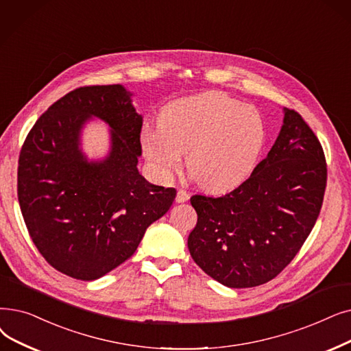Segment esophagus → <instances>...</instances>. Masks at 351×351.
<instances>
[{"mask_svg": "<svg viewBox=\"0 0 351 351\" xmlns=\"http://www.w3.org/2000/svg\"><path fill=\"white\" fill-rule=\"evenodd\" d=\"M186 201H189V193L184 189H179L178 193H176V202L182 204V202H186Z\"/></svg>", "mask_w": 351, "mask_h": 351, "instance_id": "obj_1", "label": "esophagus"}]
</instances>
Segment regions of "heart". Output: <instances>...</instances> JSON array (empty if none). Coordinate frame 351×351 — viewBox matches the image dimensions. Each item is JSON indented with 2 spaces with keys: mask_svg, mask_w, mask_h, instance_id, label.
<instances>
[{
  "mask_svg": "<svg viewBox=\"0 0 351 351\" xmlns=\"http://www.w3.org/2000/svg\"><path fill=\"white\" fill-rule=\"evenodd\" d=\"M267 142L265 121L252 106L218 91L166 104L158 129L141 136L154 173L169 179L186 155V169L202 189L231 192L252 176Z\"/></svg>",
  "mask_w": 351,
  "mask_h": 351,
  "instance_id": "1",
  "label": "heart"
}]
</instances>
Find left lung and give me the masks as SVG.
<instances>
[{
  "instance_id": "1",
  "label": "left lung",
  "mask_w": 351,
  "mask_h": 351,
  "mask_svg": "<svg viewBox=\"0 0 351 351\" xmlns=\"http://www.w3.org/2000/svg\"><path fill=\"white\" fill-rule=\"evenodd\" d=\"M327 165L302 117L284 109L276 143L242 186L221 197L193 195V261L230 288L268 282L293 261L323 205Z\"/></svg>"
}]
</instances>
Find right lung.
Listing matches in <instances>:
<instances>
[{
    "instance_id": "add662e5",
    "label": "right lung",
    "mask_w": 351,
    "mask_h": 351,
    "mask_svg": "<svg viewBox=\"0 0 351 351\" xmlns=\"http://www.w3.org/2000/svg\"><path fill=\"white\" fill-rule=\"evenodd\" d=\"M121 84L70 91L29 130L19 159V202L34 245L53 268L93 281L138 250L176 191L138 171L143 117ZM91 118L111 129V149L90 161L81 132Z\"/></svg>"
}]
</instances>
